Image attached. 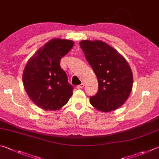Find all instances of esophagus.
Returning a JSON list of instances; mask_svg holds the SVG:
<instances>
[{"instance_id": "34e87169", "label": "esophagus", "mask_w": 159, "mask_h": 159, "mask_svg": "<svg viewBox=\"0 0 159 159\" xmlns=\"http://www.w3.org/2000/svg\"><path fill=\"white\" fill-rule=\"evenodd\" d=\"M83 87H84V84H83V83H81V84L79 85H77L76 88V89H81Z\"/></svg>"}]
</instances>
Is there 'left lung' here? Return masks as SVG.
<instances>
[{
	"mask_svg": "<svg viewBox=\"0 0 159 159\" xmlns=\"http://www.w3.org/2000/svg\"><path fill=\"white\" fill-rule=\"evenodd\" d=\"M80 47L99 83L97 93L89 99L91 105L106 112L120 108L132 90L134 78L129 63L115 48L101 40H82Z\"/></svg>",
	"mask_w": 159,
	"mask_h": 159,
	"instance_id": "1",
	"label": "left lung"
}]
</instances>
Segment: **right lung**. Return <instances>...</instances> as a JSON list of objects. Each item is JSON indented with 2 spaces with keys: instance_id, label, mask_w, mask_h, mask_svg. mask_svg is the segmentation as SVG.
<instances>
[{
  "instance_id": "add662e5",
  "label": "right lung",
  "mask_w": 159,
  "mask_h": 159,
  "mask_svg": "<svg viewBox=\"0 0 159 159\" xmlns=\"http://www.w3.org/2000/svg\"><path fill=\"white\" fill-rule=\"evenodd\" d=\"M74 44L71 40L52 39L35 52L24 68L25 90L32 102L44 111L60 109L73 94V86L60 63Z\"/></svg>"
}]
</instances>
